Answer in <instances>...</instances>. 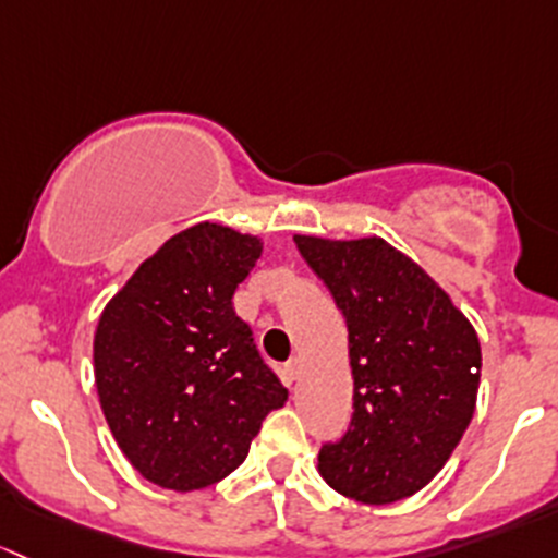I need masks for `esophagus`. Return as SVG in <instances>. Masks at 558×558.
I'll use <instances>...</instances> for the list:
<instances>
[{
    "instance_id": "34e87169",
    "label": "esophagus",
    "mask_w": 558,
    "mask_h": 558,
    "mask_svg": "<svg viewBox=\"0 0 558 558\" xmlns=\"http://www.w3.org/2000/svg\"><path fill=\"white\" fill-rule=\"evenodd\" d=\"M298 376H301V360H298V357L287 360V363H284V381L287 384L298 381Z\"/></svg>"
}]
</instances>
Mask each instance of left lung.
Masks as SVG:
<instances>
[{
  "label": "left lung",
  "mask_w": 558,
  "mask_h": 558,
  "mask_svg": "<svg viewBox=\"0 0 558 558\" xmlns=\"http://www.w3.org/2000/svg\"><path fill=\"white\" fill-rule=\"evenodd\" d=\"M349 330L354 413L319 449V475L343 497L389 505L429 484L475 411L473 325L411 257L384 239L295 236Z\"/></svg>",
  "instance_id": "left-lung-1"
}]
</instances>
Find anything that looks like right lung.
I'll use <instances>...</instances> for the list:
<instances>
[{
    "instance_id": "right-lung-1",
    "label": "right lung",
    "mask_w": 558,
    "mask_h": 558,
    "mask_svg": "<svg viewBox=\"0 0 558 558\" xmlns=\"http://www.w3.org/2000/svg\"><path fill=\"white\" fill-rule=\"evenodd\" d=\"M260 252V239L198 222L147 257L101 312V411L125 459L163 489L231 475L263 418L284 405L287 389L233 312Z\"/></svg>"
}]
</instances>
